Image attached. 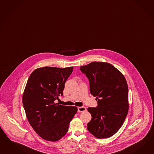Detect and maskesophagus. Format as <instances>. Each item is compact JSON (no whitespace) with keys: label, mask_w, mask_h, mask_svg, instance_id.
Returning a JSON list of instances; mask_svg holds the SVG:
<instances>
[{"label":"esophagus","mask_w":154,"mask_h":154,"mask_svg":"<svg viewBox=\"0 0 154 154\" xmlns=\"http://www.w3.org/2000/svg\"><path fill=\"white\" fill-rule=\"evenodd\" d=\"M86 110V108L84 106L78 107V112H83Z\"/></svg>","instance_id":"obj_1"}]
</instances>
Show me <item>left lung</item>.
Here are the masks:
<instances>
[{
    "label": "left lung",
    "instance_id": "obj_1",
    "mask_svg": "<svg viewBox=\"0 0 154 154\" xmlns=\"http://www.w3.org/2000/svg\"><path fill=\"white\" fill-rule=\"evenodd\" d=\"M80 69L89 79L90 93L98 103L96 108H88L92 116L88 131L99 139L112 137L121 128L128 112L125 76L108 63L93 62Z\"/></svg>",
    "mask_w": 154,
    "mask_h": 154
}]
</instances>
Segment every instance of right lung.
<instances>
[{
  "mask_svg": "<svg viewBox=\"0 0 154 154\" xmlns=\"http://www.w3.org/2000/svg\"><path fill=\"white\" fill-rule=\"evenodd\" d=\"M73 69L54 66L38 68L29 75L22 103L29 125L42 139L57 141L66 134L78 109L54 101L63 95L66 80Z\"/></svg>",
  "mask_w": 154,
  "mask_h": 154,
  "instance_id": "obj_1",
  "label": "right lung"
}]
</instances>
